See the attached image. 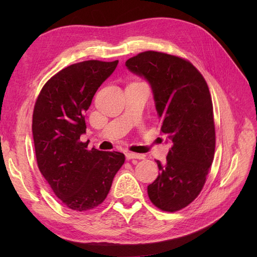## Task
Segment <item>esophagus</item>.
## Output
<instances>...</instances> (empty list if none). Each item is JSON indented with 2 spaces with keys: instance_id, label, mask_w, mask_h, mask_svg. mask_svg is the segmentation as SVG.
Masks as SVG:
<instances>
[{
  "instance_id": "34e87169",
  "label": "esophagus",
  "mask_w": 257,
  "mask_h": 257,
  "mask_svg": "<svg viewBox=\"0 0 257 257\" xmlns=\"http://www.w3.org/2000/svg\"><path fill=\"white\" fill-rule=\"evenodd\" d=\"M126 160H133V159H138V160H142L144 159V155L142 154H137V153H133V152H127L125 154Z\"/></svg>"
}]
</instances>
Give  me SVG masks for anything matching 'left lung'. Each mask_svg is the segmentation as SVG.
Instances as JSON below:
<instances>
[{"mask_svg":"<svg viewBox=\"0 0 257 257\" xmlns=\"http://www.w3.org/2000/svg\"><path fill=\"white\" fill-rule=\"evenodd\" d=\"M126 67L149 82L161 132L172 142L161 173L148 185V195L163 211L191 204L206 182L214 157L213 106L207 82L191 62L172 54L145 51Z\"/></svg>","mask_w":257,"mask_h":257,"instance_id":"8db88e82","label":"left lung"}]
</instances>
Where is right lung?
Returning <instances> with one entry per match:
<instances>
[{"label": "right lung", "instance_id": "1", "mask_svg": "<svg viewBox=\"0 0 257 257\" xmlns=\"http://www.w3.org/2000/svg\"><path fill=\"white\" fill-rule=\"evenodd\" d=\"M118 60L83 61L69 65L45 83L33 111L32 132L40 172L67 208L85 211L107 197L125 157L88 149L84 112Z\"/></svg>", "mask_w": 257, "mask_h": 257}]
</instances>
